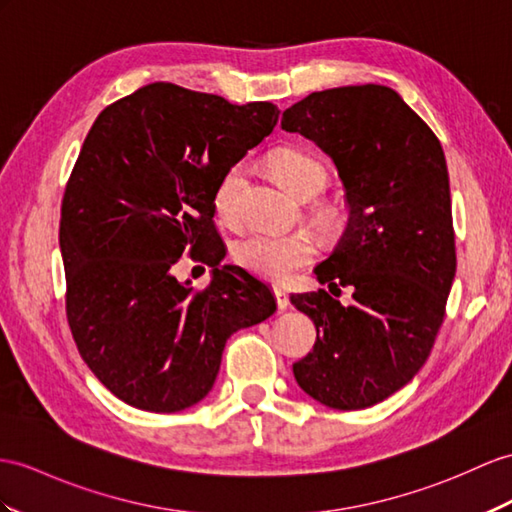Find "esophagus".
I'll use <instances>...</instances> for the list:
<instances>
[{"mask_svg":"<svg viewBox=\"0 0 512 512\" xmlns=\"http://www.w3.org/2000/svg\"><path fill=\"white\" fill-rule=\"evenodd\" d=\"M273 295H276V302H278L280 310H284L286 306H289V295H286V291L282 289V286H273Z\"/></svg>","mask_w":512,"mask_h":512,"instance_id":"34e87169","label":"esophagus"}]
</instances>
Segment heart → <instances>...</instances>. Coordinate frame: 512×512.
<instances>
[{
    "mask_svg": "<svg viewBox=\"0 0 512 512\" xmlns=\"http://www.w3.org/2000/svg\"><path fill=\"white\" fill-rule=\"evenodd\" d=\"M273 176L297 199L315 197L328 184V169L306 149L280 147L269 156ZM245 189V165L236 162L219 178L215 189V210L226 223L241 219V197ZM315 254V243L308 234H247L234 245V258L241 267L260 278L284 280L291 271L306 265Z\"/></svg>",
    "mask_w": 512,
    "mask_h": 512,
    "instance_id": "1",
    "label": "heart"
}]
</instances>
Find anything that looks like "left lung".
<instances>
[{
  "mask_svg": "<svg viewBox=\"0 0 512 512\" xmlns=\"http://www.w3.org/2000/svg\"><path fill=\"white\" fill-rule=\"evenodd\" d=\"M282 130L313 141L339 171L350 221L315 276L354 291L352 306L323 289L291 295L317 328L293 376L323 406L367 408L415 378L445 317L456 247L443 147L380 84L310 93L284 110Z\"/></svg>",
  "mask_w": 512,
  "mask_h": 512,
  "instance_id": "1",
  "label": "left lung"
}]
</instances>
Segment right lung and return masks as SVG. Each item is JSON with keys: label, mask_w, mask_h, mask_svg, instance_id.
Returning a JSON list of instances; mask_svg holds the SVG:
<instances>
[{"label": "right lung", "mask_w": 512, "mask_h": 512, "mask_svg": "<svg viewBox=\"0 0 512 512\" xmlns=\"http://www.w3.org/2000/svg\"><path fill=\"white\" fill-rule=\"evenodd\" d=\"M271 102L154 82L99 112L67 182L60 254L84 363L121 402L178 413L204 400L230 336L276 313L265 282L223 265L215 189L273 132ZM184 248L214 267L204 292L170 273Z\"/></svg>", "instance_id": "right-lung-1"}]
</instances>
